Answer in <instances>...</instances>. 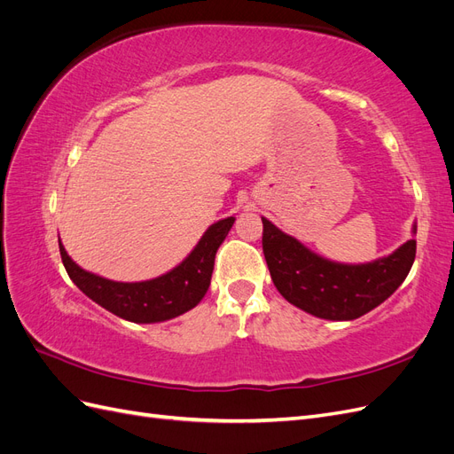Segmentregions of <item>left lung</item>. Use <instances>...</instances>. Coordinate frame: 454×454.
Instances as JSON below:
<instances>
[{"mask_svg": "<svg viewBox=\"0 0 454 454\" xmlns=\"http://www.w3.org/2000/svg\"><path fill=\"white\" fill-rule=\"evenodd\" d=\"M263 254L286 301L318 318L354 320L400 287L413 267L417 240L373 263L342 265L312 254L263 217Z\"/></svg>", "mask_w": 454, "mask_h": 454, "instance_id": "left-lung-1", "label": "left lung"}]
</instances>
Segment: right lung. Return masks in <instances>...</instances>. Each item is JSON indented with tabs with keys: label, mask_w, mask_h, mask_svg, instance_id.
Here are the masks:
<instances>
[{
	"label": "right lung",
	"mask_w": 454,
	"mask_h": 454,
	"mask_svg": "<svg viewBox=\"0 0 454 454\" xmlns=\"http://www.w3.org/2000/svg\"><path fill=\"white\" fill-rule=\"evenodd\" d=\"M232 223H235V217L214 223L182 265L155 280L134 284L106 280L83 270L66 254L62 242L59 246L67 277L94 303L129 322L151 324L176 318L199 305L210 286L215 252L219 244L225 240Z\"/></svg>",
	"instance_id": "1"
}]
</instances>
